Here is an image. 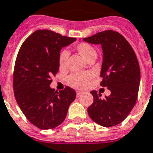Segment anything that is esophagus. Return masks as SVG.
<instances>
[{
	"label": "esophagus",
	"instance_id": "34e87169",
	"mask_svg": "<svg viewBox=\"0 0 153 153\" xmlns=\"http://www.w3.org/2000/svg\"><path fill=\"white\" fill-rule=\"evenodd\" d=\"M82 91H76V95H77V97H79L81 96V94H82Z\"/></svg>",
	"mask_w": 153,
	"mask_h": 153
}]
</instances>
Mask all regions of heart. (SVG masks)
Returning a JSON list of instances; mask_svg holds the SVG:
<instances>
[{
	"instance_id": "1",
	"label": "heart",
	"mask_w": 153,
	"mask_h": 153,
	"mask_svg": "<svg viewBox=\"0 0 153 153\" xmlns=\"http://www.w3.org/2000/svg\"><path fill=\"white\" fill-rule=\"evenodd\" d=\"M76 50L86 60L88 61L90 58L97 57V53L96 49L88 43H80L76 45ZM69 53L67 50H62L58 56V64L60 69H65L67 64ZM92 74L90 72H81V73H73L67 78L68 84L72 88L77 89H83L88 85V82L92 78Z\"/></svg>"
}]
</instances>
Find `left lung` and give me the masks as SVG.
<instances>
[{"label": "left lung", "mask_w": 153, "mask_h": 153, "mask_svg": "<svg viewBox=\"0 0 153 153\" xmlns=\"http://www.w3.org/2000/svg\"><path fill=\"white\" fill-rule=\"evenodd\" d=\"M83 40L101 45L100 85L111 91L105 98L97 91H91L94 100L88 108V115L102 126H114L128 116L136 103L140 82L138 59L128 41L117 31L104 30Z\"/></svg>", "instance_id": "1"}]
</instances>
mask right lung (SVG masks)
<instances>
[{
	"instance_id": "add662e5",
	"label": "right lung",
	"mask_w": 153,
	"mask_h": 153,
	"mask_svg": "<svg viewBox=\"0 0 153 153\" xmlns=\"http://www.w3.org/2000/svg\"><path fill=\"white\" fill-rule=\"evenodd\" d=\"M75 40L53 30H37L19 49L13 77L14 97L28 121L38 128L49 130L62 124L76 97L70 87L55 91L49 86L59 70L60 51Z\"/></svg>"
}]
</instances>
